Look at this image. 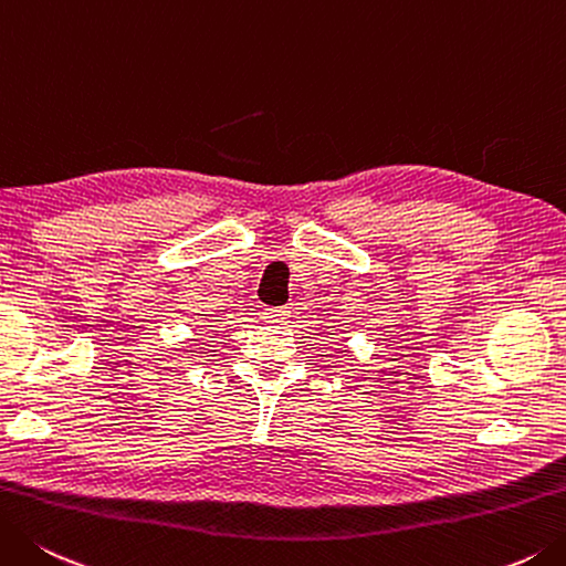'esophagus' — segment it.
Wrapping results in <instances>:
<instances>
[{
    "instance_id": "34e87169",
    "label": "esophagus",
    "mask_w": 566,
    "mask_h": 566,
    "mask_svg": "<svg viewBox=\"0 0 566 566\" xmlns=\"http://www.w3.org/2000/svg\"><path fill=\"white\" fill-rule=\"evenodd\" d=\"M285 313V307H265V319H271V323H283Z\"/></svg>"
}]
</instances>
